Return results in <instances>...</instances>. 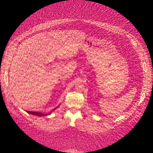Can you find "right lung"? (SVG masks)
I'll use <instances>...</instances> for the list:
<instances>
[{
  "label": "right lung",
  "mask_w": 153,
  "mask_h": 153,
  "mask_svg": "<svg viewBox=\"0 0 153 153\" xmlns=\"http://www.w3.org/2000/svg\"><path fill=\"white\" fill-rule=\"evenodd\" d=\"M28 113H29V114H32V115H38V116H43V115H48V114H41V113H40V112H30V111H28V112H27Z\"/></svg>",
  "instance_id": "1"
}]
</instances>
